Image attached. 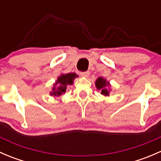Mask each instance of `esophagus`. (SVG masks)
<instances>
[{"label":"esophagus","mask_w":161,"mask_h":161,"mask_svg":"<svg viewBox=\"0 0 161 161\" xmlns=\"http://www.w3.org/2000/svg\"><path fill=\"white\" fill-rule=\"evenodd\" d=\"M80 75L82 76V77L87 78L90 75V72H89V71H82V72H80Z\"/></svg>","instance_id":"34e87169"}]
</instances>
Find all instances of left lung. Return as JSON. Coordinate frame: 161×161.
<instances>
[{"instance_id":"8db88e82","label":"left lung","mask_w":161,"mask_h":161,"mask_svg":"<svg viewBox=\"0 0 161 161\" xmlns=\"http://www.w3.org/2000/svg\"><path fill=\"white\" fill-rule=\"evenodd\" d=\"M109 82H106V79L100 77L96 81V86L98 90H101V94L103 96H109V92L107 90L106 86H109Z\"/></svg>"}]
</instances>
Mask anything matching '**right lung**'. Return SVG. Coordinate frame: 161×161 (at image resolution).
Masks as SVG:
<instances>
[{"label":"right lung","mask_w":161,"mask_h":161,"mask_svg":"<svg viewBox=\"0 0 161 161\" xmlns=\"http://www.w3.org/2000/svg\"><path fill=\"white\" fill-rule=\"evenodd\" d=\"M77 75L75 73H68V74L61 75L58 78V80L53 85V90L50 92V95L53 97H60L64 92H65L68 85H71L73 83V80Z\"/></svg>","instance_id":"add662e5"}]
</instances>
